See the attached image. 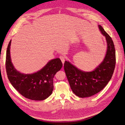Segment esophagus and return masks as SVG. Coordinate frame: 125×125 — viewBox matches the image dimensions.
Segmentation results:
<instances>
[{
  "instance_id": "esophagus-1",
  "label": "esophagus",
  "mask_w": 125,
  "mask_h": 125,
  "mask_svg": "<svg viewBox=\"0 0 125 125\" xmlns=\"http://www.w3.org/2000/svg\"><path fill=\"white\" fill-rule=\"evenodd\" d=\"M59 58L60 59V60H61V61H62V63H63L64 62H65V57H64L63 56H62V55H61V56H59Z\"/></svg>"
}]
</instances>
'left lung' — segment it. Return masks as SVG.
Masks as SVG:
<instances>
[{
	"mask_svg": "<svg viewBox=\"0 0 125 125\" xmlns=\"http://www.w3.org/2000/svg\"><path fill=\"white\" fill-rule=\"evenodd\" d=\"M101 33L107 42V51L102 62L92 71L78 69L70 62L65 61L64 69L73 92L80 97H90L100 92L111 80L115 69L116 55L113 41L102 26Z\"/></svg>",
	"mask_w": 125,
	"mask_h": 125,
	"instance_id": "left-lung-1",
	"label": "left lung"
}]
</instances>
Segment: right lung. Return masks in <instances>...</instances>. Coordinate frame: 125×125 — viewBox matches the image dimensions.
<instances>
[{"instance_id": "1", "label": "right lung", "mask_w": 125, "mask_h": 125, "mask_svg": "<svg viewBox=\"0 0 125 125\" xmlns=\"http://www.w3.org/2000/svg\"><path fill=\"white\" fill-rule=\"evenodd\" d=\"M11 40L7 47L6 60L7 74L11 84L27 99L35 101L47 99L52 92L53 78L57 72L62 68V61L59 58L52 59L36 73L31 74L21 73L15 69L11 62Z\"/></svg>"}]
</instances>
